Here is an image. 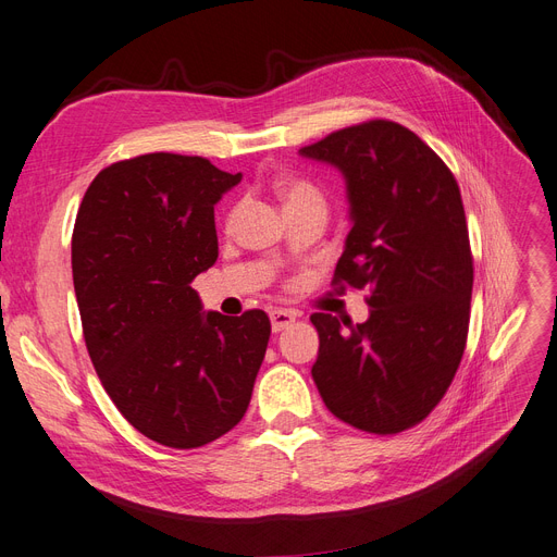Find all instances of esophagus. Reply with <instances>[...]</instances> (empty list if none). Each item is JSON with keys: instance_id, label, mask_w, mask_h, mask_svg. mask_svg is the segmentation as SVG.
<instances>
[{"instance_id": "1", "label": "esophagus", "mask_w": 557, "mask_h": 557, "mask_svg": "<svg viewBox=\"0 0 557 557\" xmlns=\"http://www.w3.org/2000/svg\"><path fill=\"white\" fill-rule=\"evenodd\" d=\"M270 318H272V329L274 331H283V329H287L290 324H295V320H297V315L290 313V310H281V308L272 310Z\"/></svg>"}]
</instances>
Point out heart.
<instances>
[{"label":"heart","mask_w":557,"mask_h":557,"mask_svg":"<svg viewBox=\"0 0 557 557\" xmlns=\"http://www.w3.org/2000/svg\"><path fill=\"white\" fill-rule=\"evenodd\" d=\"M281 194H283V201H285V208L287 206H295V203H301L306 201V198H318L320 191L313 183L308 181H301V177H295V181H287L281 185Z\"/></svg>","instance_id":"b5f03b06"}]
</instances>
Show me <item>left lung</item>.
Masks as SVG:
<instances>
[{
    "mask_svg": "<svg viewBox=\"0 0 557 557\" xmlns=\"http://www.w3.org/2000/svg\"><path fill=\"white\" fill-rule=\"evenodd\" d=\"M301 154L338 166L354 226L331 285L368 287L363 324L313 313V380L326 409L370 434L425 420L469 338L473 253L453 171L405 125L372 119Z\"/></svg>",
    "mask_w": 557,
    "mask_h": 557,
    "instance_id": "8db88e82",
    "label": "left lung"
}]
</instances>
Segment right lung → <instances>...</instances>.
I'll list each match as a JSON object with an SVG mask.
<instances>
[{
    "mask_svg": "<svg viewBox=\"0 0 557 557\" xmlns=\"http://www.w3.org/2000/svg\"><path fill=\"white\" fill-rule=\"evenodd\" d=\"M242 181L198 154L148 152L102 169L73 228L84 343L132 428L191 450L231 432L270 343L264 310L201 313L191 281L219 256L214 203Z\"/></svg>",
    "mask_w": 557,
    "mask_h": 557,
    "instance_id": "1",
    "label": "right lung"
}]
</instances>
